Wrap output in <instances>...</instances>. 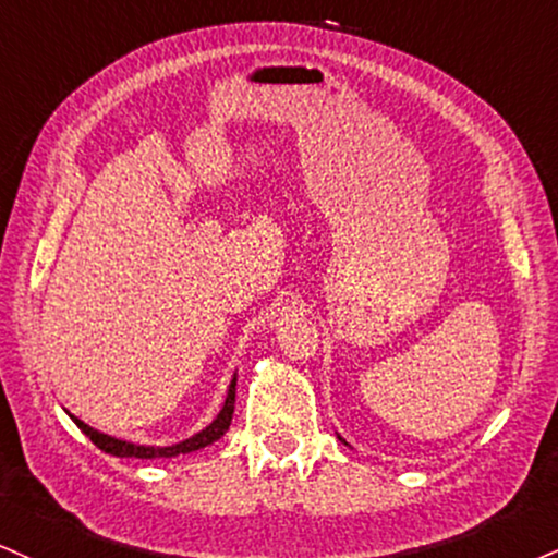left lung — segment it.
<instances>
[{"label": "left lung", "mask_w": 558, "mask_h": 558, "mask_svg": "<svg viewBox=\"0 0 558 558\" xmlns=\"http://www.w3.org/2000/svg\"><path fill=\"white\" fill-rule=\"evenodd\" d=\"M339 439H341V437H339Z\"/></svg>", "instance_id": "1"}]
</instances>
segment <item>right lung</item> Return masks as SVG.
<instances>
[{
    "label": "right lung",
    "instance_id": "1",
    "mask_svg": "<svg viewBox=\"0 0 558 558\" xmlns=\"http://www.w3.org/2000/svg\"><path fill=\"white\" fill-rule=\"evenodd\" d=\"M235 383H238V377H232L230 388H227V398H225L222 409H219V414H217L215 422H211L209 426H204L202 432H196L194 437L183 439V442H178V445H168V447L134 445V442H126V439L108 437V435H102V432L93 429V426H87L85 422H80L77 416H72V418H74V424H77L80 429L85 432V435H87L89 439H93V442L98 445L102 452H108V456H116V458H142V460L175 458V456H185V452L202 450V447L217 442V439L222 437L227 429H230L232 411H235Z\"/></svg>",
    "mask_w": 558,
    "mask_h": 558
}]
</instances>
